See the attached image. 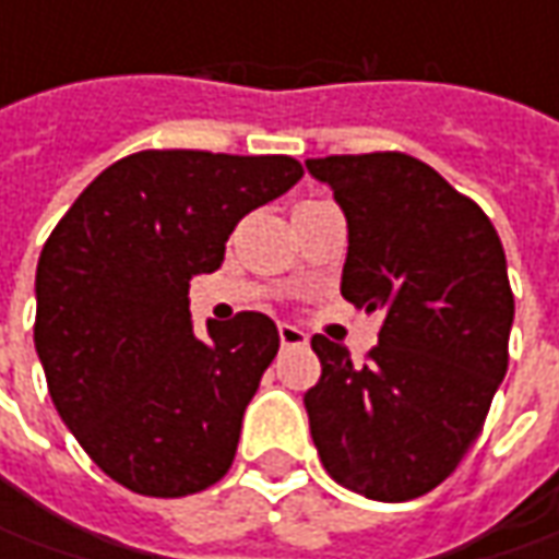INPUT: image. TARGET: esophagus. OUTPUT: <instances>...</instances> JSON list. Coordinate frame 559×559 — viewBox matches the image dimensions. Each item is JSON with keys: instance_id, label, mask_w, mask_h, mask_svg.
<instances>
[{"instance_id": "1", "label": "esophagus", "mask_w": 559, "mask_h": 559, "mask_svg": "<svg viewBox=\"0 0 559 559\" xmlns=\"http://www.w3.org/2000/svg\"><path fill=\"white\" fill-rule=\"evenodd\" d=\"M280 342H283V348H301V345H308V333L292 323H280Z\"/></svg>"}]
</instances>
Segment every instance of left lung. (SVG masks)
Returning <instances> with one entry per match:
<instances>
[{
	"mask_svg": "<svg viewBox=\"0 0 559 559\" xmlns=\"http://www.w3.org/2000/svg\"><path fill=\"white\" fill-rule=\"evenodd\" d=\"M308 170L348 217L342 298L382 320L360 364L311 338L313 444L338 485L414 501L457 469L507 373L504 248L483 207L414 155H330Z\"/></svg>",
	"mask_w": 559,
	"mask_h": 559,
	"instance_id": "left-lung-1",
	"label": "left lung"
}]
</instances>
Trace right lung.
<instances>
[{
	"mask_svg": "<svg viewBox=\"0 0 559 559\" xmlns=\"http://www.w3.org/2000/svg\"><path fill=\"white\" fill-rule=\"evenodd\" d=\"M305 177L289 155L148 148L80 192L36 267L33 342L58 417L115 483L186 498L233 466L242 414L280 348L267 313L189 317L248 211Z\"/></svg>",
	"mask_w": 559,
	"mask_h": 559,
	"instance_id": "add662e5",
	"label": "right lung"
}]
</instances>
